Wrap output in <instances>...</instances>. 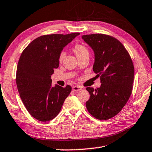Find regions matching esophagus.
Here are the masks:
<instances>
[{"label":"esophagus","mask_w":152,"mask_h":152,"mask_svg":"<svg viewBox=\"0 0 152 152\" xmlns=\"http://www.w3.org/2000/svg\"><path fill=\"white\" fill-rule=\"evenodd\" d=\"M82 89H83V88L80 86H74L72 87V91H73L74 92H77V91H80Z\"/></svg>","instance_id":"1"}]
</instances>
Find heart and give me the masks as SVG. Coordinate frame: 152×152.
<instances>
[{"label":"heart","mask_w":152,"mask_h":152,"mask_svg":"<svg viewBox=\"0 0 152 152\" xmlns=\"http://www.w3.org/2000/svg\"><path fill=\"white\" fill-rule=\"evenodd\" d=\"M74 53H75L77 56V57L80 56V55L83 54L88 53V51L87 49L86 48V47H85V46L81 44H77L74 46ZM65 55H66V53H65L64 51H61L60 53V54L59 55V61L60 62L62 61V60H63V59L65 57Z\"/></svg>","instance_id":"1"}]
</instances>
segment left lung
Listing matches in <instances>:
<instances>
[{"mask_svg": "<svg viewBox=\"0 0 152 152\" xmlns=\"http://www.w3.org/2000/svg\"><path fill=\"white\" fill-rule=\"evenodd\" d=\"M82 38L93 50V69L102 83L95 89L86 87L90 94L86 109L98 120L110 119L122 110L131 95L134 73L131 57L124 45L111 36L93 34Z\"/></svg>", "mask_w": 152, "mask_h": 152, "instance_id": "obj_1", "label": "left lung"}]
</instances>
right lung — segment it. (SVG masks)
<instances>
[{
    "label": "right lung",
    "instance_id": "add662e5",
    "mask_svg": "<svg viewBox=\"0 0 152 152\" xmlns=\"http://www.w3.org/2000/svg\"><path fill=\"white\" fill-rule=\"evenodd\" d=\"M80 34H49L31 42L19 59L16 84L21 101L32 117L48 122L57 116L72 87L51 86V75L59 67V55L64 47Z\"/></svg>",
    "mask_w": 152,
    "mask_h": 152
}]
</instances>
